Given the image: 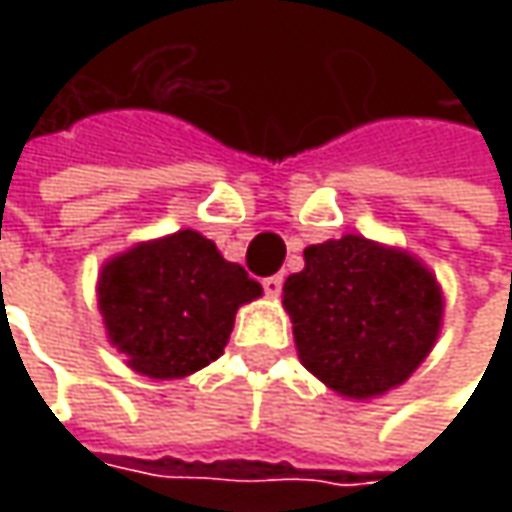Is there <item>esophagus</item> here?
<instances>
[{
  "label": "esophagus",
  "instance_id": "obj_1",
  "mask_svg": "<svg viewBox=\"0 0 512 512\" xmlns=\"http://www.w3.org/2000/svg\"><path fill=\"white\" fill-rule=\"evenodd\" d=\"M282 282H285L282 276H267V279H262V287H265L267 296H273V299H276V296L282 293Z\"/></svg>",
  "mask_w": 512,
  "mask_h": 512
}]
</instances>
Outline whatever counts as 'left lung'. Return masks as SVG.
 <instances>
[{
    "instance_id": "obj_1",
    "label": "left lung",
    "mask_w": 512,
    "mask_h": 512,
    "mask_svg": "<svg viewBox=\"0 0 512 512\" xmlns=\"http://www.w3.org/2000/svg\"><path fill=\"white\" fill-rule=\"evenodd\" d=\"M282 293L302 364L350 399L407 382L442 327L436 276L362 236L307 247L305 270Z\"/></svg>"
}]
</instances>
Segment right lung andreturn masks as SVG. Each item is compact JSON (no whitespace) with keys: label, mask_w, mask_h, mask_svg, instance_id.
<instances>
[{"label":"right lung","mask_w":512,"mask_h":512,"mask_svg":"<svg viewBox=\"0 0 512 512\" xmlns=\"http://www.w3.org/2000/svg\"><path fill=\"white\" fill-rule=\"evenodd\" d=\"M256 296L262 285L196 230L136 245L99 279L110 342L150 379H182L219 359L236 310Z\"/></svg>","instance_id":"add662e5"}]
</instances>
